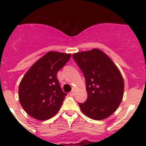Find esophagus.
<instances>
[{"instance_id": "esophagus-1", "label": "esophagus", "mask_w": 146, "mask_h": 146, "mask_svg": "<svg viewBox=\"0 0 146 146\" xmlns=\"http://www.w3.org/2000/svg\"><path fill=\"white\" fill-rule=\"evenodd\" d=\"M74 94H75V91H74V90L73 89V90H72V91H71L70 93H69V95H70V96H73L74 95Z\"/></svg>"}]
</instances>
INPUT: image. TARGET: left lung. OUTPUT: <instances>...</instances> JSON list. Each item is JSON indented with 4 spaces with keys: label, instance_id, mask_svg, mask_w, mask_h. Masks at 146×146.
I'll return each instance as SVG.
<instances>
[{
    "label": "left lung",
    "instance_id": "left-lung-1",
    "mask_svg": "<svg viewBox=\"0 0 146 146\" xmlns=\"http://www.w3.org/2000/svg\"><path fill=\"white\" fill-rule=\"evenodd\" d=\"M73 58L86 79L87 100L78 103L86 115L103 120L118 109L123 96L121 72L106 54L99 49L74 53Z\"/></svg>",
    "mask_w": 146,
    "mask_h": 146
}]
</instances>
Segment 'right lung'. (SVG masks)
<instances>
[{
    "instance_id": "1",
    "label": "right lung",
    "mask_w": 146,
    "mask_h": 146,
    "mask_svg": "<svg viewBox=\"0 0 146 146\" xmlns=\"http://www.w3.org/2000/svg\"><path fill=\"white\" fill-rule=\"evenodd\" d=\"M71 54L50 51L28 69L19 86V99L25 111L33 118L45 121L59 111L66 94L62 91L57 73Z\"/></svg>"
}]
</instances>
